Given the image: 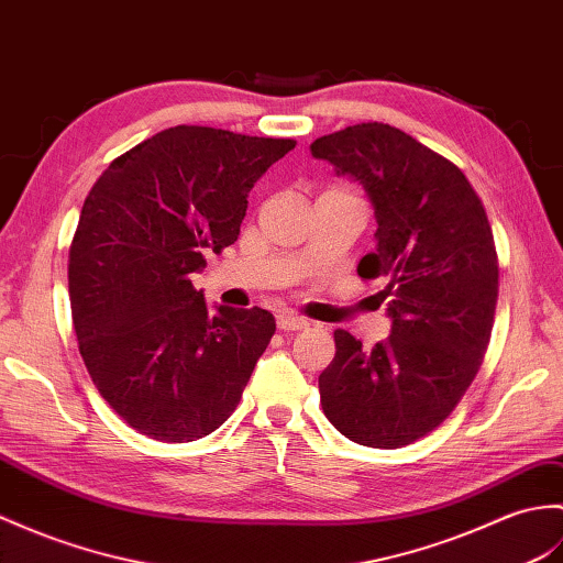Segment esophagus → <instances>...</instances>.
<instances>
[{
  "label": "esophagus",
  "instance_id": "1",
  "mask_svg": "<svg viewBox=\"0 0 563 563\" xmlns=\"http://www.w3.org/2000/svg\"><path fill=\"white\" fill-rule=\"evenodd\" d=\"M309 321L305 317H299L295 311H280L278 313V329L280 331H305Z\"/></svg>",
  "mask_w": 563,
  "mask_h": 563
}]
</instances>
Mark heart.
Segmentation results:
<instances>
[{
  "label": "heart",
  "instance_id": "b5f03b06",
  "mask_svg": "<svg viewBox=\"0 0 563 563\" xmlns=\"http://www.w3.org/2000/svg\"><path fill=\"white\" fill-rule=\"evenodd\" d=\"M323 194H350L347 189H341V187H331V189H325ZM352 196V194H350Z\"/></svg>",
  "mask_w": 563,
  "mask_h": 563
}]
</instances>
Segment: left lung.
Here are the masks:
<instances>
[{
    "instance_id": "obj_1",
    "label": "left lung",
    "mask_w": 563,
    "mask_h": 563,
    "mask_svg": "<svg viewBox=\"0 0 563 563\" xmlns=\"http://www.w3.org/2000/svg\"><path fill=\"white\" fill-rule=\"evenodd\" d=\"M313 158L355 177L376 216L362 280H382L390 335L362 350L338 329L319 376L321 408L350 441L400 449L461 402L489 345L499 258L477 191L459 165L400 129L362 122L311 143Z\"/></svg>"
}]
</instances>
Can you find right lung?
<instances>
[{"label":"right lung","mask_w":563,"mask_h":563,"mask_svg":"<svg viewBox=\"0 0 563 563\" xmlns=\"http://www.w3.org/2000/svg\"><path fill=\"white\" fill-rule=\"evenodd\" d=\"M292 139L169 126L114 158L69 246L78 352L110 408L141 434L185 443L238 408L276 319L206 307L191 273L238 242L246 196Z\"/></svg>","instance_id":"right-lung-1"}]
</instances>
